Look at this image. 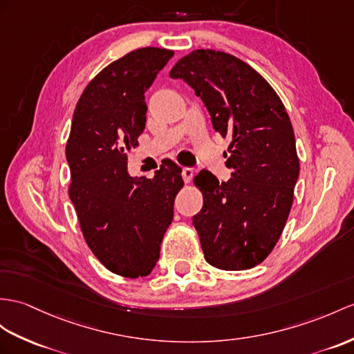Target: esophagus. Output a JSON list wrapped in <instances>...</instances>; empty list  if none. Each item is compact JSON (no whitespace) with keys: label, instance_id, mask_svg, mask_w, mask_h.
I'll list each match as a JSON object with an SVG mask.
<instances>
[{"label":"esophagus","instance_id":"1","mask_svg":"<svg viewBox=\"0 0 354 354\" xmlns=\"http://www.w3.org/2000/svg\"><path fill=\"white\" fill-rule=\"evenodd\" d=\"M182 177L185 180V183H189L192 180V177H194V169L192 168H183Z\"/></svg>","mask_w":354,"mask_h":354}]
</instances>
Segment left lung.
Returning <instances> with one entry per match:
<instances>
[{
	"label": "left lung",
	"mask_w": 354,
	"mask_h": 354,
	"mask_svg": "<svg viewBox=\"0 0 354 354\" xmlns=\"http://www.w3.org/2000/svg\"><path fill=\"white\" fill-rule=\"evenodd\" d=\"M201 97L213 129L231 142L228 182L207 169L195 177L204 203L192 223L205 261L246 270L264 261L286 227L299 178L296 140L279 96L242 59L198 49L171 68Z\"/></svg>",
	"instance_id": "1"
}]
</instances>
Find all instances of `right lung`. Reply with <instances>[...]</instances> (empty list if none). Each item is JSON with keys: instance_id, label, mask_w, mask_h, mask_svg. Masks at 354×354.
I'll use <instances>...</instances> for the list:
<instances>
[{"instance_id": "add662e5", "label": "right lung", "mask_w": 354, "mask_h": 354, "mask_svg": "<svg viewBox=\"0 0 354 354\" xmlns=\"http://www.w3.org/2000/svg\"><path fill=\"white\" fill-rule=\"evenodd\" d=\"M174 55L172 50H132L94 77L75 108L66 159L85 242L112 273L147 277L174 216L183 187L182 168L167 160L153 178L127 172V151L144 132L145 91Z\"/></svg>"}]
</instances>
